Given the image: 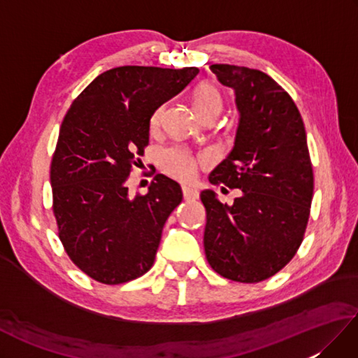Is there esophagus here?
<instances>
[{
    "mask_svg": "<svg viewBox=\"0 0 358 358\" xmlns=\"http://www.w3.org/2000/svg\"><path fill=\"white\" fill-rule=\"evenodd\" d=\"M183 195H185V200H196V199H199L200 194L194 187L183 186Z\"/></svg>",
    "mask_w": 358,
    "mask_h": 358,
    "instance_id": "1",
    "label": "esophagus"
}]
</instances>
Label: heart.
Returning <instances> with one entry per match:
<instances>
[{
	"label": "heart",
	"mask_w": 358,
	"mask_h": 358,
	"mask_svg": "<svg viewBox=\"0 0 358 358\" xmlns=\"http://www.w3.org/2000/svg\"><path fill=\"white\" fill-rule=\"evenodd\" d=\"M192 104L200 118H217L223 110V95L212 83H201L195 87L192 94ZM164 113V104L154 109L149 120L150 129H157L162 123ZM203 157L195 155L192 150L181 146H171L159 154V167L164 173L180 181H192L199 172V166Z\"/></svg>",
	"instance_id": "obj_1"
}]
</instances>
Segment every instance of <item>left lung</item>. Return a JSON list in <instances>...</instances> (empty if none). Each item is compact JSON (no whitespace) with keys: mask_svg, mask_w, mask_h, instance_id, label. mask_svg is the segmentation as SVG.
<instances>
[{"mask_svg":"<svg viewBox=\"0 0 358 358\" xmlns=\"http://www.w3.org/2000/svg\"><path fill=\"white\" fill-rule=\"evenodd\" d=\"M210 71L235 90L240 123L234 149L209 181L243 194L227 206L201 192L204 252L222 277L258 283L283 269L305 238L314 195L305 124L291 95L264 72L232 64Z\"/></svg>","mask_w":358,"mask_h":358,"instance_id":"left-lung-1","label":"left lung"}]
</instances>
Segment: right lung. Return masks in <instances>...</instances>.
<instances>
[{"instance_id": "1", "label": "right lung", "mask_w": 358, "mask_h": 358, "mask_svg": "<svg viewBox=\"0 0 358 358\" xmlns=\"http://www.w3.org/2000/svg\"><path fill=\"white\" fill-rule=\"evenodd\" d=\"M199 72L115 67L98 75L64 115L50 163L52 210L66 254L98 283H126L154 264L183 192L158 173L146 195L132 196L127 180L149 144L152 112Z\"/></svg>"}]
</instances>
